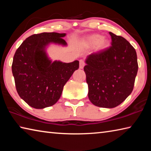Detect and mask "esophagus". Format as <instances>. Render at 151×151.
<instances>
[{"label":"esophagus","instance_id":"1","mask_svg":"<svg viewBox=\"0 0 151 151\" xmlns=\"http://www.w3.org/2000/svg\"><path fill=\"white\" fill-rule=\"evenodd\" d=\"M79 62H80V65H79V67H80V68H83V67L85 65V61H84L83 60H80Z\"/></svg>","mask_w":151,"mask_h":151}]
</instances>
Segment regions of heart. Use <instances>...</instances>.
<instances>
[{"instance_id": "1", "label": "heart", "mask_w": 151, "mask_h": 151, "mask_svg": "<svg viewBox=\"0 0 151 151\" xmlns=\"http://www.w3.org/2000/svg\"><path fill=\"white\" fill-rule=\"evenodd\" d=\"M85 45L88 47H96L97 50H102L109 47V40L101 35H93L85 40Z\"/></svg>"}]
</instances>
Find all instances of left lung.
<instances>
[{
  "label": "left lung",
  "mask_w": 151,
  "mask_h": 151,
  "mask_svg": "<svg viewBox=\"0 0 151 151\" xmlns=\"http://www.w3.org/2000/svg\"><path fill=\"white\" fill-rule=\"evenodd\" d=\"M111 46L88 55L84 67L89 100L103 108H114L132 93L138 71L136 50L121 36L109 32Z\"/></svg>",
  "instance_id": "obj_1"
}]
</instances>
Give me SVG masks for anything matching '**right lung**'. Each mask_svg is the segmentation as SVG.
Returning <instances> with one entry per match:
<instances>
[{
    "instance_id": "add662e5",
    "label": "right lung",
    "mask_w": 151,
    "mask_h": 151,
    "mask_svg": "<svg viewBox=\"0 0 151 151\" xmlns=\"http://www.w3.org/2000/svg\"><path fill=\"white\" fill-rule=\"evenodd\" d=\"M65 33L42 32L24 40L17 48L12 64L17 91L29 106L41 109L60 99L64 86L79 67V62L52 63L45 48L50 42L66 45Z\"/></svg>"
}]
</instances>
